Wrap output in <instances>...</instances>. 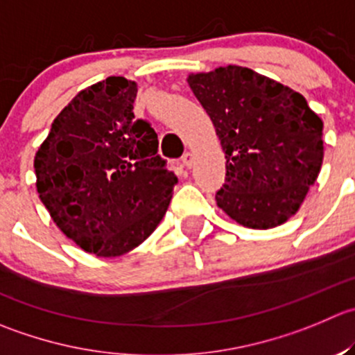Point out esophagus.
Returning a JSON list of instances; mask_svg holds the SVG:
<instances>
[{
  "label": "esophagus",
  "instance_id": "esophagus-1",
  "mask_svg": "<svg viewBox=\"0 0 355 355\" xmlns=\"http://www.w3.org/2000/svg\"><path fill=\"white\" fill-rule=\"evenodd\" d=\"M194 161H196V157H194V154H192V153H185L184 157H182V163H184L185 168H192Z\"/></svg>",
  "mask_w": 355,
  "mask_h": 355
}]
</instances>
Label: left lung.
<instances>
[{"instance_id": "8db88e82", "label": "left lung", "mask_w": 355, "mask_h": 355, "mask_svg": "<svg viewBox=\"0 0 355 355\" xmlns=\"http://www.w3.org/2000/svg\"><path fill=\"white\" fill-rule=\"evenodd\" d=\"M225 153L218 208L250 229L298 211L321 171L322 121L304 95L241 65L187 78Z\"/></svg>"}]
</instances>
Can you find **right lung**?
<instances>
[{"mask_svg": "<svg viewBox=\"0 0 355 355\" xmlns=\"http://www.w3.org/2000/svg\"><path fill=\"white\" fill-rule=\"evenodd\" d=\"M137 83L111 76L81 90L34 157L36 189L58 229L97 257H119L154 232L177 177L157 135L135 119Z\"/></svg>", "mask_w": 355, "mask_h": 355, "instance_id": "add662e5", "label": "right lung"}]
</instances>
